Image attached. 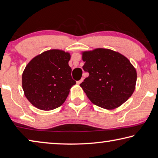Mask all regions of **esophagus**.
Wrapping results in <instances>:
<instances>
[{"instance_id": "obj_1", "label": "esophagus", "mask_w": 158, "mask_h": 158, "mask_svg": "<svg viewBox=\"0 0 158 158\" xmlns=\"http://www.w3.org/2000/svg\"><path fill=\"white\" fill-rule=\"evenodd\" d=\"M82 81H83V78H82L81 80H80V81H77L76 82H77V85H80V84H81V82H82Z\"/></svg>"}]
</instances>
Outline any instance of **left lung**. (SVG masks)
I'll list each match as a JSON object with an SVG mask.
<instances>
[{"label":"left lung","instance_id":"8db88e82","mask_svg":"<svg viewBox=\"0 0 158 158\" xmlns=\"http://www.w3.org/2000/svg\"><path fill=\"white\" fill-rule=\"evenodd\" d=\"M82 69L89 76L80 85L92 103L102 108L119 107L133 94L136 69L128 58L110 49L82 52Z\"/></svg>","mask_w":158,"mask_h":158}]
</instances>
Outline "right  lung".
<instances>
[{
  "instance_id": "right-lung-1",
  "label": "right lung",
  "mask_w": 158,
  "mask_h": 158,
  "mask_svg": "<svg viewBox=\"0 0 158 158\" xmlns=\"http://www.w3.org/2000/svg\"><path fill=\"white\" fill-rule=\"evenodd\" d=\"M70 58L68 52L52 49L30 61L22 74V87L32 106L48 111L64 103L76 83L71 77Z\"/></svg>"
}]
</instances>
